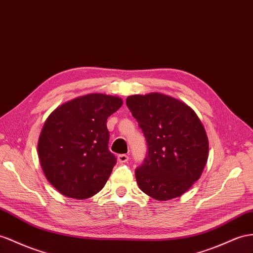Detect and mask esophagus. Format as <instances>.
I'll list each match as a JSON object with an SVG mask.
<instances>
[{
	"mask_svg": "<svg viewBox=\"0 0 253 253\" xmlns=\"http://www.w3.org/2000/svg\"><path fill=\"white\" fill-rule=\"evenodd\" d=\"M128 159H129V157L127 156V155H125V154H122V155H119V156H118V161H119L120 164L127 163Z\"/></svg>",
	"mask_w": 253,
	"mask_h": 253,
	"instance_id": "34e87169",
	"label": "esophagus"
}]
</instances>
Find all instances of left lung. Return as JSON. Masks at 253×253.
<instances>
[{"mask_svg":"<svg viewBox=\"0 0 253 253\" xmlns=\"http://www.w3.org/2000/svg\"><path fill=\"white\" fill-rule=\"evenodd\" d=\"M126 105L147 143L145 159L134 174L151 198L180 197L200 178L209 158V139L193 110L165 94L131 95Z\"/></svg>","mask_w":253,"mask_h":253,"instance_id":"obj_1","label":"left lung"}]
</instances>
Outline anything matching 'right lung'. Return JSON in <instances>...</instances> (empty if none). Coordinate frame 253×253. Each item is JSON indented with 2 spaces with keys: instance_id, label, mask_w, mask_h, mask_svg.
<instances>
[{
  "instance_id": "right-lung-1",
  "label": "right lung",
  "mask_w": 253,
  "mask_h": 253,
  "mask_svg": "<svg viewBox=\"0 0 253 253\" xmlns=\"http://www.w3.org/2000/svg\"><path fill=\"white\" fill-rule=\"evenodd\" d=\"M120 97L88 94L57 107L38 139L44 176L63 196L88 199L99 192L116 164L109 151L107 120L122 107Z\"/></svg>"
}]
</instances>
